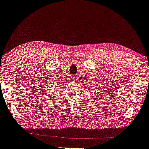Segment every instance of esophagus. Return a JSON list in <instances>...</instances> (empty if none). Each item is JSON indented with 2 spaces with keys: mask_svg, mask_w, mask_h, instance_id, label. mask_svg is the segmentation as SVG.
I'll use <instances>...</instances> for the list:
<instances>
[{
  "mask_svg": "<svg viewBox=\"0 0 149 149\" xmlns=\"http://www.w3.org/2000/svg\"><path fill=\"white\" fill-rule=\"evenodd\" d=\"M76 79H77V77H72V81H75V80H76Z\"/></svg>",
  "mask_w": 149,
  "mask_h": 149,
  "instance_id": "esophagus-1",
  "label": "esophagus"
}]
</instances>
